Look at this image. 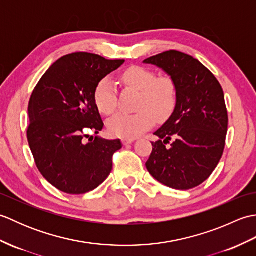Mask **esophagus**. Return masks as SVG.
Returning a JSON list of instances; mask_svg holds the SVG:
<instances>
[{"mask_svg": "<svg viewBox=\"0 0 256 256\" xmlns=\"http://www.w3.org/2000/svg\"><path fill=\"white\" fill-rule=\"evenodd\" d=\"M133 142H134V138H123L122 140L123 145H128V144H131Z\"/></svg>", "mask_w": 256, "mask_h": 256, "instance_id": "34e87169", "label": "esophagus"}]
</instances>
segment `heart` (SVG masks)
<instances>
[{"instance_id": "1", "label": "heart", "mask_w": 256, "mask_h": 256, "mask_svg": "<svg viewBox=\"0 0 256 256\" xmlns=\"http://www.w3.org/2000/svg\"><path fill=\"white\" fill-rule=\"evenodd\" d=\"M126 86L140 91L138 108L133 114L116 113L108 120V131L113 136L122 138H136L153 126L155 116L166 118L177 104V84L170 76H160L153 70L132 66L120 74ZM94 102L100 113L110 116L116 108L118 94L111 78L104 77L96 84L94 91Z\"/></svg>"}]
</instances>
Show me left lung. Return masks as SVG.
<instances>
[{
	"label": "left lung",
	"mask_w": 256,
	"mask_h": 256,
	"mask_svg": "<svg viewBox=\"0 0 256 256\" xmlns=\"http://www.w3.org/2000/svg\"><path fill=\"white\" fill-rule=\"evenodd\" d=\"M175 80L178 98L170 118L154 133L146 168L167 187L188 190L210 177L224 154L228 111L219 81L197 59L168 50L144 60Z\"/></svg>",
	"instance_id": "obj_1"
}]
</instances>
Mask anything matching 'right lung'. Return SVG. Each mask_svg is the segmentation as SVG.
I'll use <instances>...</instances> for the list:
<instances>
[{"mask_svg":"<svg viewBox=\"0 0 256 256\" xmlns=\"http://www.w3.org/2000/svg\"><path fill=\"white\" fill-rule=\"evenodd\" d=\"M123 62L96 54H69L47 70L32 91L27 140L38 170L60 192H89L110 175L112 156L122 144L120 140L89 136L104 125L94 91ZM86 137L90 138L89 142Z\"/></svg>","mask_w":256,"mask_h":256,"instance_id":"add662e5","label":"right lung"}]
</instances>
